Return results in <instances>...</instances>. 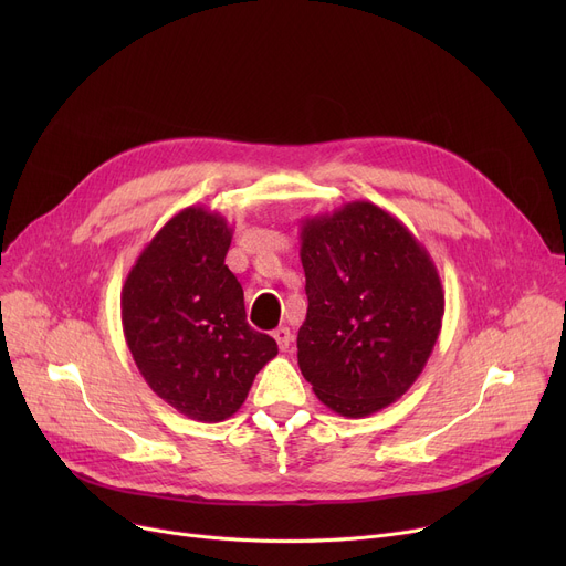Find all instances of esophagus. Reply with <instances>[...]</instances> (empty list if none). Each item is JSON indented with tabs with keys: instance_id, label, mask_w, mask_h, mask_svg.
I'll use <instances>...</instances> for the list:
<instances>
[{
	"instance_id": "obj_1",
	"label": "esophagus",
	"mask_w": 566,
	"mask_h": 566,
	"mask_svg": "<svg viewBox=\"0 0 566 566\" xmlns=\"http://www.w3.org/2000/svg\"><path fill=\"white\" fill-rule=\"evenodd\" d=\"M273 337H275L280 350H286L289 344L293 342V335H291V331L286 328V325H280V328H275V331H273Z\"/></svg>"
}]
</instances>
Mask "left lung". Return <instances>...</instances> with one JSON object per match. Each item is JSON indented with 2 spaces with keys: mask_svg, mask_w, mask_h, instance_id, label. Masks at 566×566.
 <instances>
[{
  "mask_svg": "<svg viewBox=\"0 0 566 566\" xmlns=\"http://www.w3.org/2000/svg\"><path fill=\"white\" fill-rule=\"evenodd\" d=\"M307 316L298 365L344 418L395 403L422 374L440 335L444 291L427 248L371 201L301 222Z\"/></svg>",
  "mask_w": 566,
  "mask_h": 566,
  "instance_id": "left-lung-1",
  "label": "left lung"
}]
</instances>
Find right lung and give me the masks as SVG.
Segmentation results:
<instances>
[{
  "mask_svg": "<svg viewBox=\"0 0 566 566\" xmlns=\"http://www.w3.org/2000/svg\"><path fill=\"white\" fill-rule=\"evenodd\" d=\"M233 229L203 206L178 211L122 289L126 344L163 401L197 422H222L243 406L254 376L277 355L250 328L243 286L224 265Z\"/></svg>",
  "mask_w": 566,
  "mask_h": 566,
  "instance_id": "1",
  "label": "right lung"
}]
</instances>
